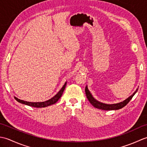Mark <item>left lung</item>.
<instances>
[{
  "label": "left lung",
  "mask_w": 147,
  "mask_h": 147,
  "mask_svg": "<svg viewBox=\"0 0 147 147\" xmlns=\"http://www.w3.org/2000/svg\"><path fill=\"white\" fill-rule=\"evenodd\" d=\"M137 91H138V88L136 90V91L133 93V94L132 95L129 96L128 98H126L125 100H124L123 102H121L119 103H117V104H106L96 100L95 98H93L92 95L91 94V93H90L88 90V87H87V86H86L85 87V93H86V97L88 98L89 102L91 103V104L95 108H97L98 109H102V110H105V111L118 110V109H120L121 108L124 107V106L128 104V102L131 100L133 96L135 95V94L137 92Z\"/></svg>",
  "instance_id": "1"
}]
</instances>
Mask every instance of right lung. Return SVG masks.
Wrapping results in <instances>:
<instances>
[{"instance_id":"1","label":"right lung","mask_w":147,"mask_h":147,"mask_svg":"<svg viewBox=\"0 0 147 147\" xmlns=\"http://www.w3.org/2000/svg\"><path fill=\"white\" fill-rule=\"evenodd\" d=\"M66 83H67V82H65L64 83V85L63 86H62V88L60 90H59V92L54 96H53V97L51 98V99H49V100H48L45 101V102H30L23 100H20V99L18 98L17 97H16V96H14V98L18 102L21 103V104H23L26 105H29V106H32V107H33L41 108V107H47V106L54 104L55 103L57 102L59 100V99L61 97L62 93H63L64 90L65 88V86H66Z\"/></svg>"}]
</instances>
